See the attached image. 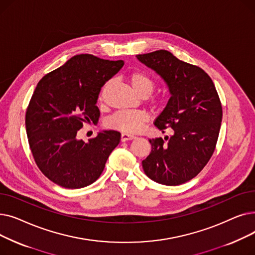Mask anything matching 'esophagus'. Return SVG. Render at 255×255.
Segmentation results:
<instances>
[{
    "mask_svg": "<svg viewBox=\"0 0 255 255\" xmlns=\"http://www.w3.org/2000/svg\"><path fill=\"white\" fill-rule=\"evenodd\" d=\"M134 138H135L134 135L127 134V133H122V134H121V140H122L123 142L128 141V140H131V139H134Z\"/></svg>",
    "mask_w": 255,
    "mask_h": 255,
    "instance_id": "1",
    "label": "esophagus"
}]
</instances>
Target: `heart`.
<instances>
[{"label":"heart","mask_w":255,"mask_h":255,"mask_svg":"<svg viewBox=\"0 0 255 255\" xmlns=\"http://www.w3.org/2000/svg\"><path fill=\"white\" fill-rule=\"evenodd\" d=\"M127 79L133 90L141 98H145L151 95L156 87L154 77L143 70H134L129 72L127 74ZM111 85L112 80L110 79L105 82L101 87L98 95L99 102L104 101L106 91L109 90ZM163 102L164 101L162 98H155L153 100V104H155V106L157 107L163 106ZM148 121L149 117L144 112L120 111L115 113L110 118H107V120L105 121V125L107 128L127 133V134H132V133H137L138 131H140Z\"/></svg>","instance_id":"obj_1"}]
</instances>
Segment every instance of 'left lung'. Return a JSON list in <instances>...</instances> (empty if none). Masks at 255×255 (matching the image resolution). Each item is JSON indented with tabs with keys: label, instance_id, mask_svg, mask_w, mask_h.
Segmentation results:
<instances>
[{
	"label": "left lung",
	"instance_id": "1",
	"mask_svg": "<svg viewBox=\"0 0 255 255\" xmlns=\"http://www.w3.org/2000/svg\"><path fill=\"white\" fill-rule=\"evenodd\" d=\"M137 59L161 76L170 98L155 126L170 137L149 139L150 155L142 168L153 181L177 186L196 177L207 165L216 148L222 121V105L211 77L202 68L183 62L171 52L160 49Z\"/></svg>",
	"mask_w": 255,
	"mask_h": 255
}]
</instances>
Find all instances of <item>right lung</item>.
Instances as JSON below:
<instances>
[{"label": "right lung", "instance_id": "add662e5", "mask_svg": "<svg viewBox=\"0 0 255 255\" xmlns=\"http://www.w3.org/2000/svg\"><path fill=\"white\" fill-rule=\"evenodd\" d=\"M123 65V60L82 53L40 79L26 109L25 129L35 162L51 182L77 189L100 177L121 133L105 130L88 142L76 134L85 123H97L99 91Z\"/></svg>", "mask_w": 255, "mask_h": 255}]
</instances>
